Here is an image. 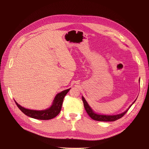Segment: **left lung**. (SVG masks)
Returning <instances> with one entry per match:
<instances>
[{"instance_id": "obj_1", "label": "left lung", "mask_w": 149, "mask_h": 149, "mask_svg": "<svg viewBox=\"0 0 149 149\" xmlns=\"http://www.w3.org/2000/svg\"><path fill=\"white\" fill-rule=\"evenodd\" d=\"M82 100H83V101L84 103V106L85 108V110L87 112V113L89 116L90 118H91L94 120H98V121L112 122V121H115L116 120L121 118L122 117H123L126 113V112H127V111L130 109V107H131V106L135 102V101H136L137 99L124 112H122V113L118 114H115V115H106V114H101L96 113V112L95 111H94L92 108L90 107V106L88 104V102L86 101V100L83 96H82Z\"/></svg>"}]
</instances>
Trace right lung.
Returning <instances> with one entry per match:
<instances>
[{
	"instance_id": "obj_1",
	"label": "right lung",
	"mask_w": 149,
	"mask_h": 149,
	"mask_svg": "<svg viewBox=\"0 0 149 149\" xmlns=\"http://www.w3.org/2000/svg\"><path fill=\"white\" fill-rule=\"evenodd\" d=\"M70 89L71 88L64 90V91H62L61 92L58 93L55 96V98H54L50 107L47 108L45 109L33 110L26 109V108H25L19 104L15 101V102L18 107L19 108L22 112H24L25 115L30 117L31 118L39 120L52 119L55 118L60 112L63 102V99L66 96V94L68 93Z\"/></svg>"
}]
</instances>
